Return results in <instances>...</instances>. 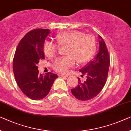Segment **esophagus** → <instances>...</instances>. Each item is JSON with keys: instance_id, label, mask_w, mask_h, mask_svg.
Masks as SVG:
<instances>
[{"instance_id": "1", "label": "esophagus", "mask_w": 131, "mask_h": 131, "mask_svg": "<svg viewBox=\"0 0 131 131\" xmlns=\"http://www.w3.org/2000/svg\"><path fill=\"white\" fill-rule=\"evenodd\" d=\"M59 76L61 77H67L68 75H63V74H59Z\"/></svg>"}]
</instances>
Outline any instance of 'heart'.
Returning <instances> with one entry per match:
<instances>
[{
	"instance_id": "heart-1",
	"label": "heart",
	"mask_w": 131,
	"mask_h": 131,
	"mask_svg": "<svg viewBox=\"0 0 131 131\" xmlns=\"http://www.w3.org/2000/svg\"><path fill=\"white\" fill-rule=\"evenodd\" d=\"M56 40L61 46H67V57L60 58L53 63V67L60 73H67L73 67L75 61L80 65L87 63L95 54L96 42L93 36L83 32L72 30L63 31L56 36ZM59 46L49 41L43 45V52L46 56L51 57L57 53Z\"/></svg>"
}]
</instances>
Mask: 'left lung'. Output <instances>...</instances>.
<instances>
[{
    "label": "left lung",
    "instance_id": "8db88e82",
    "mask_svg": "<svg viewBox=\"0 0 131 131\" xmlns=\"http://www.w3.org/2000/svg\"><path fill=\"white\" fill-rule=\"evenodd\" d=\"M99 51L96 57L80 71L86 75L85 81L81 82L78 78V84L71 89V92L77 99L87 101L95 97L101 91L106 83L110 65V55L103 39L99 36Z\"/></svg>",
    "mask_w": 131,
    "mask_h": 131
}]
</instances>
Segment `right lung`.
I'll use <instances>...</instances> for the list:
<instances>
[{"instance_id": "obj_1", "label": "right lung", "mask_w": 131, "mask_h": 131, "mask_svg": "<svg viewBox=\"0 0 131 131\" xmlns=\"http://www.w3.org/2000/svg\"><path fill=\"white\" fill-rule=\"evenodd\" d=\"M49 29H36L26 34L19 42L13 61L16 81L20 89L33 100L43 99L48 95L58 77L57 74L39 73L37 64L45 59L43 45Z\"/></svg>"}]
</instances>
